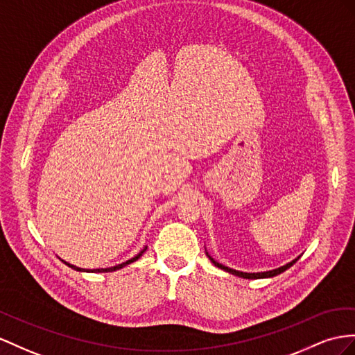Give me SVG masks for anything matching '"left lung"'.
Here are the masks:
<instances>
[{"label": "left lung", "instance_id": "8db88e82", "mask_svg": "<svg viewBox=\"0 0 355 355\" xmlns=\"http://www.w3.org/2000/svg\"><path fill=\"white\" fill-rule=\"evenodd\" d=\"M208 255V253H207ZM208 258L211 259V262L213 264L216 266V267H219V268H222V270H225V271H228V272H231V275H234V276H239V277H243V279H264V277H272V276H277V275H280V272H284L285 270H288L289 267H293L295 262L298 261V258H295L294 261H291V262H288L286 266H282V267H279V268H275V270H270V271H261V272H244V271H239V270H234V268H230V267H225V266H222V264H219V262L217 261H214L210 255H208Z\"/></svg>", "mask_w": 355, "mask_h": 355}]
</instances>
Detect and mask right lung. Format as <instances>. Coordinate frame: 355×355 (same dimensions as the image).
<instances>
[{"label": "right lung", "mask_w": 355, "mask_h": 355, "mask_svg": "<svg viewBox=\"0 0 355 355\" xmlns=\"http://www.w3.org/2000/svg\"><path fill=\"white\" fill-rule=\"evenodd\" d=\"M147 250V248H144L138 255L136 257H133L132 259H129V261H125V262H123V264H118V266H115V267H109V268H94V270H87V268H79V267H76V266H71V264H69V262H66V261H62L64 262L66 266H69L70 268H73V270H76V271H87V272H109V271H115V270H120V268H123V267H125V266H129V264H132V262H135V261H138L141 257H142V253Z\"/></svg>", "instance_id": "1"}]
</instances>
